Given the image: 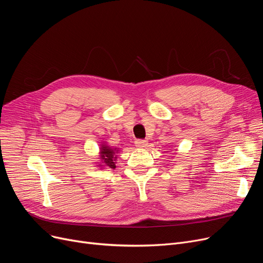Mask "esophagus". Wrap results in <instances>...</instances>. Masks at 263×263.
Wrapping results in <instances>:
<instances>
[{
  "instance_id": "1",
  "label": "esophagus",
  "mask_w": 263,
  "mask_h": 263,
  "mask_svg": "<svg viewBox=\"0 0 263 263\" xmlns=\"http://www.w3.org/2000/svg\"><path fill=\"white\" fill-rule=\"evenodd\" d=\"M148 144V142L146 140H136L135 141V146L136 147H140V148H144L146 147Z\"/></svg>"
}]
</instances>
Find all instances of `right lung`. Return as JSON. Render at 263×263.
<instances>
[{
    "mask_svg": "<svg viewBox=\"0 0 263 263\" xmlns=\"http://www.w3.org/2000/svg\"><path fill=\"white\" fill-rule=\"evenodd\" d=\"M119 151L117 149V148H111L107 145H101L100 147V159L102 160V162H103L105 166L109 167V168H115L116 167V154L118 153Z\"/></svg>",
    "mask_w": 263,
    "mask_h": 263,
    "instance_id": "right-lung-1",
    "label": "right lung"
}]
</instances>
